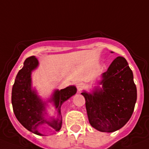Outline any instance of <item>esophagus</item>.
<instances>
[{
    "instance_id": "obj_1",
    "label": "esophagus",
    "mask_w": 149,
    "mask_h": 149,
    "mask_svg": "<svg viewBox=\"0 0 149 149\" xmlns=\"http://www.w3.org/2000/svg\"><path fill=\"white\" fill-rule=\"evenodd\" d=\"M84 86H85V84L83 83V82H79L77 83V85H76V87H77V89H78V91H81L82 88H84Z\"/></svg>"
}]
</instances>
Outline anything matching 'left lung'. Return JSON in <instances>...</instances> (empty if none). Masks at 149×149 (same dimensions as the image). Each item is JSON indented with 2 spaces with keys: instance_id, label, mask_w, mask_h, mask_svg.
Here are the masks:
<instances>
[{
  "instance_id": "obj_1",
  "label": "left lung",
  "mask_w": 149,
  "mask_h": 149,
  "mask_svg": "<svg viewBox=\"0 0 149 149\" xmlns=\"http://www.w3.org/2000/svg\"><path fill=\"white\" fill-rule=\"evenodd\" d=\"M91 92L83 91L90 125L96 130L112 133L125 126L134 112L136 87L133 72L123 57H117Z\"/></svg>"
}]
</instances>
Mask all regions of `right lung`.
<instances>
[{"mask_svg": "<svg viewBox=\"0 0 149 149\" xmlns=\"http://www.w3.org/2000/svg\"><path fill=\"white\" fill-rule=\"evenodd\" d=\"M39 66L35 56L29 57L24 62V66L15 77L12 89V105L18 121L33 134L44 136L39 131L40 127L47 125L55 131L62 127L61 105L76 93L75 85H70L64 89H56L46 101L38 95L37 90L32 87L31 74ZM52 103L56 110L57 116H49L46 112L47 103Z\"/></svg>", "mask_w": 149, "mask_h": 149, "instance_id": "1", "label": "right lung"}]
</instances>
